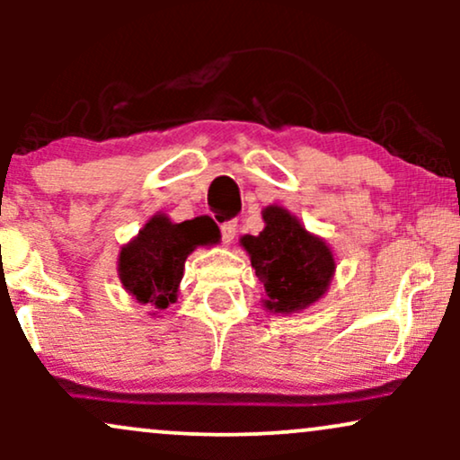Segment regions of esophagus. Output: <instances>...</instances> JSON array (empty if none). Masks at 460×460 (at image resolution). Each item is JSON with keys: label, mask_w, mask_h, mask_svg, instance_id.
I'll use <instances>...</instances> for the list:
<instances>
[{"label": "esophagus", "mask_w": 460, "mask_h": 460, "mask_svg": "<svg viewBox=\"0 0 460 460\" xmlns=\"http://www.w3.org/2000/svg\"><path fill=\"white\" fill-rule=\"evenodd\" d=\"M237 234V220H226V223L220 225V235H223L225 244H231Z\"/></svg>", "instance_id": "obj_1"}]
</instances>
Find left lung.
<instances>
[{
    "instance_id": "left-lung-1",
    "label": "left lung",
    "mask_w": 460,
    "mask_h": 460,
    "mask_svg": "<svg viewBox=\"0 0 460 460\" xmlns=\"http://www.w3.org/2000/svg\"><path fill=\"white\" fill-rule=\"evenodd\" d=\"M263 220L266 229L260 235L242 237V246L266 288V307L274 314L309 307L326 292L335 272L331 248L277 205L263 209Z\"/></svg>"
}]
</instances>
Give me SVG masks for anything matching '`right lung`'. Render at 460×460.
Masks as SVG:
<instances>
[{
	"instance_id": "1",
	"label": "right lung",
	"mask_w": 460,
	"mask_h": 460,
	"mask_svg": "<svg viewBox=\"0 0 460 460\" xmlns=\"http://www.w3.org/2000/svg\"><path fill=\"white\" fill-rule=\"evenodd\" d=\"M216 231L205 220L171 223L164 214L153 216L136 240L123 246L119 257V277L125 289L153 309H166L177 300L183 266L197 246L214 244Z\"/></svg>"
}]
</instances>
